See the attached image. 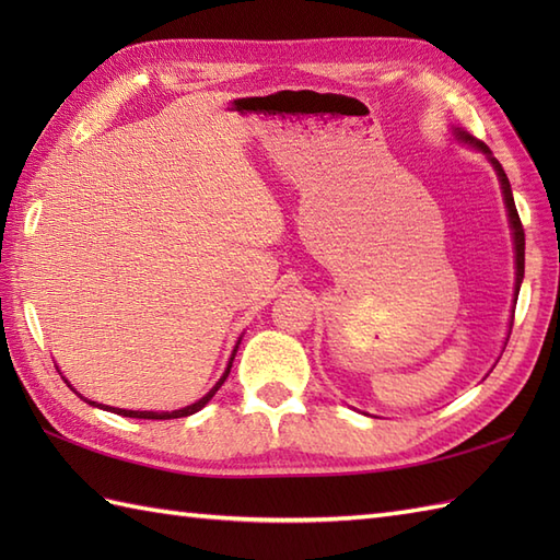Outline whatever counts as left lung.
Here are the masks:
<instances>
[{"mask_svg": "<svg viewBox=\"0 0 560 560\" xmlns=\"http://www.w3.org/2000/svg\"><path fill=\"white\" fill-rule=\"evenodd\" d=\"M455 137L464 144H471L474 149H479L481 153H486V159L491 161V165L495 168L498 180H501V189H503V201H505V209H508V221H510V229H513V241H515V303H517V293H520V283L525 279V229H522V221H520V213L515 207V199H513V189H510V180L503 171V165L498 163L491 156V149L483 144V141L474 139L471 135L464 132V129H455Z\"/></svg>", "mask_w": 560, "mask_h": 560, "instance_id": "8db88e82", "label": "left lung"}]
</instances>
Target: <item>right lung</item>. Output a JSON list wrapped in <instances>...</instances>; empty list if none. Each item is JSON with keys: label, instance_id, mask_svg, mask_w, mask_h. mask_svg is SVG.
<instances>
[{"label": "right lung", "instance_id": "add662e5", "mask_svg": "<svg viewBox=\"0 0 560 560\" xmlns=\"http://www.w3.org/2000/svg\"><path fill=\"white\" fill-rule=\"evenodd\" d=\"M241 343V341H237ZM237 343H235V349H233V353H231V361H229V365H225V373L219 377V383L213 385L205 397H201L199 401H195V404H189V407H185V409H175V411H132V409H115V407H105V404H98V401H91V399H83L79 392L77 395L83 399V401H89L91 407H101V409H105V411H113V413H120V416H127V419H151V421H165V419H183V416H189V413H197L199 409H205V404H209V399L217 395L219 392V387L225 383V377H229V373H231V365H233V359H235V351H237Z\"/></svg>", "mask_w": 560, "mask_h": 560}]
</instances>
